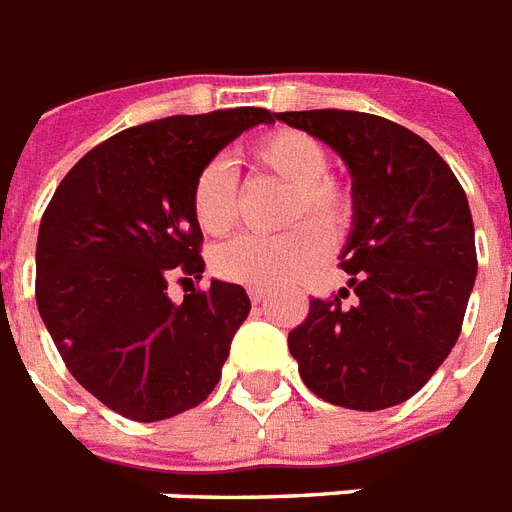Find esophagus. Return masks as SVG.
I'll use <instances>...</instances> for the list:
<instances>
[{
	"instance_id": "obj_1",
	"label": "esophagus",
	"mask_w": 512,
	"mask_h": 512,
	"mask_svg": "<svg viewBox=\"0 0 512 512\" xmlns=\"http://www.w3.org/2000/svg\"><path fill=\"white\" fill-rule=\"evenodd\" d=\"M265 295H268V292H265V289H260V287H249V300H252V303H255V305L265 303Z\"/></svg>"
}]
</instances>
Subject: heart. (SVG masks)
<instances>
[{
    "mask_svg": "<svg viewBox=\"0 0 512 512\" xmlns=\"http://www.w3.org/2000/svg\"><path fill=\"white\" fill-rule=\"evenodd\" d=\"M252 162L268 175L292 185L284 223L295 225L284 236H239L217 249L215 273L225 281L273 289L295 281L319 263L329 237L340 233L353 215L348 188L329 177V154L321 140L300 130H273L252 143ZM191 209L209 236H223L239 220V180L228 162L204 164L193 180ZM311 216L313 224L302 220Z\"/></svg>",
    "mask_w": 512,
    "mask_h": 512,
    "instance_id": "1",
    "label": "heart"
}]
</instances>
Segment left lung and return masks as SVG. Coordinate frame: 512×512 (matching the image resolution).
<instances>
[{"instance_id":"left-lung-1","label":"left lung","mask_w":512,"mask_h":512,"mask_svg":"<svg viewBox=\"0 0 512 512\" xmlns=\"http://www.w3.org/2000/svg\"><path fill=\"white\" fill-rule=\"evenodd\" d=\"M324 140L353 175V231L340 295L313 297L289 353L319 398L377 412L404 404L462 332L478 257L468 196L428 140L361 111L276 114ZM356 294L353 306L341 300Z\"/></svg>"}]
</instances>
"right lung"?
Returning <instances> with one entry per match:
<instances>
[{
  "label": "right lung",
  "instance_id": "1",
  "mask_svg": "<svg viewBox=\"0 0 512 512\" xmlns=\"http://www.w3.org/2000/svg\"><path fill=\"white\" fill-rule=\"evenodd\" d=\"M265 108L167 116L103 140L71 167L36 239V305L76 382L127 420L156 422L215 390L249 316L239 284L212 281L175 305L172 279H201L191 188Z\"/></svg>",
  "mask_w": 512,
  "mask_h": 512
}]
</instances>
